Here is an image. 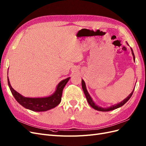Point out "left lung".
Returning a JSON list of instances; mask_svg holds the SVG:
<instances>
[{
  "label": "left lung",
  "mask_w": 146,
  "mask_h": 146,
  "mask_svg": "<svg viewBox=\"0 0 146 146\" xmlns=\"http://www.w3.org/2000/svg\"><path fill=\"white\" fill-rule=\"evenodd\" d=\"M131 52H132V55H133V56L134 61H135V55H134V53H133V50H132L131 48ZM82 89L83 90L84 93H85V95L86 98V99H87V101H88V104H89L90 105L91 107L93 108L94 109H95L96 110H98V111H111V110H115L116 108H118L119 107H122V106H123V105H124L130 99L132 94H133V91H134V90H135V88H134V90H133V91L131 92V93L129 96H128L126 99H125L124 100H122L121 102L119 103V104H117L116 105H114L113 106H111V107H108V108H101V107H98V106H97L94 103V102L92 101V100L91 98L90 97L89 93H88V92L87 91L86 85H85V82H84L83 80H82Z\"/></svg>",
  "instance_id": "1"
}]
</instances>
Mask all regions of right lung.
<instances>
[{
	"mask_svg": "<svg viewBox=\"0 0 146 146\" xmlns=\"http://www.w3.org/2000/svg\"><path fill=\"white\" fill-rule=\"evenodd\" d=\"M69 78L68 77L60 82L54 94L47 98H25L21 95L11 87L8 77V84L14 98L23 107L33 111H45L55 108L60 103L63 88L69 81Z\"/></svg>",
	"mask_w": 146,
	"mask_h": 146,
	"instance_id": "add662e5",
	"label": "right lung"
}]
</instances>
